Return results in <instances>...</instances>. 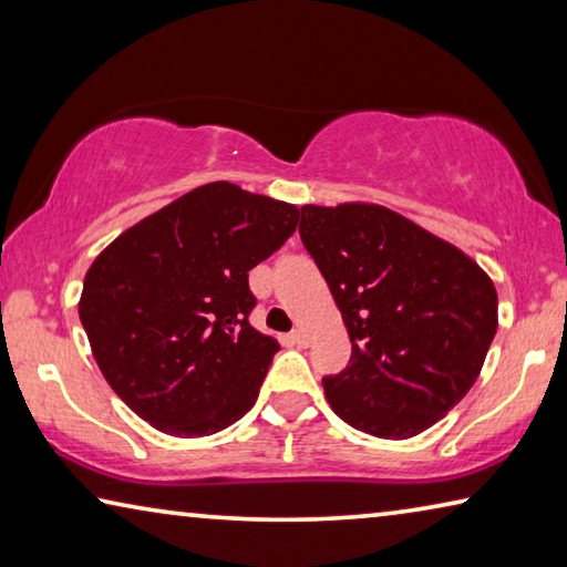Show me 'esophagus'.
Instances as JSON below:
<instances>
[{
  "label": "esophagus",
  "mask_w": 567,
  "mask_h": 567,
  "mask_svg": "<svg viewBox=\"0 0 567 567\" xmlns=\"http://www.w3.org/2000/svg\"><path fill=\"white\" fill-rule=\"evenodd\" d=\"M290 342L297 344V348H307V344H310V334H307L305 330H295L290 334Z\"/></svg>",
  "instance_id": "1"
}]
</instances>
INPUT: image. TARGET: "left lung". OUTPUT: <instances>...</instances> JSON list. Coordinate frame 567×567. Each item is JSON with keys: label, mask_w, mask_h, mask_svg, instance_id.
Returning a JSON list of instances; mask_svg holds the SVG:
<instances>
[{"label": "left lung", "mask_w": 567, "mask_h": 567, "mask_svg": "<svg viewBox=\"0 0 567 567\" xmlns=\"http://www.w3.org/2000/svg\"><path fill=\"white\" fill-rule=\"evenodd\" d=\"M300 237L330 285L352 342L324 378L334 415L408 440L447 415L483 370L497 292L463 249L375 203L305 205Z\"/></svg>", "instance_id": "1"}]
</instances>
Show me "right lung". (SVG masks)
<instances>
[{"mask_svg":"<svg viewBox=\"0 0 567 567\" xmlns=\"http://www.w3.org/2000/svg\"><path fill=\"white\" fill-rule=\"evenodd\" d=\"M297 219V205L207 182L94 257L82 328L110 388L159 433L215 435L255 405L280 342L247 322V272Z\"/></svg>","mask_w":567,"mask_h":567,"instance_id":"obj_1","label":"right lung"}]
</instances>
